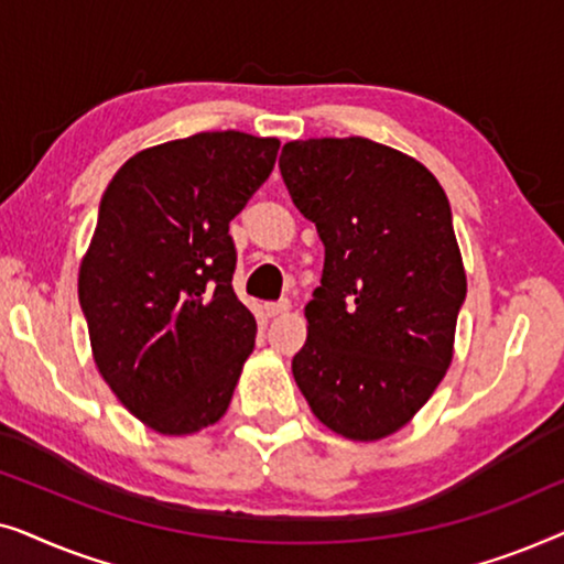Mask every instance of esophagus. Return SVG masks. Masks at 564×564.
I'll return each instance as SVG.
<instances>
[{"instance_id":"obj_1","label":"esophagus","mask_w":564,"mask_h":564,"mask_svg":"<svg viewBox=\"0 0 564 564\" xmlns=\"http://www.w3.org/2000/svg\"><path fill=\"white\" fill-rule=\"evenodd\" d=\"M290 300H280V303H267L264 305V313L269 315V318H276V315H284L290 311Z\"/></svg>"}]
</instances>
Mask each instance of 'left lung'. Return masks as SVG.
I'll return each mask as SVG.
<instances>
[{
    "instance_id": "left-lung-1",
    "label": "left lung",
    "mask_w": 564,
    "mask_h": 564,
    "mask_svg": "<svg viewBox=\"0 0 564 564\" xmlns=\"http://www.w3.org/2000/svg\"><path fill=\"white\" fill-rule=\"evenodd\" d=\"M280 172L326 246L292 375L323 426L380 442L452 365L467 274L449 199L421 161L359 135L284 143Z\"/></svg>"
}]
</instances>
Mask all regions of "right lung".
<instances>
[{"mask_svg":"<svg viewBox=\"0 0 564 564\" xmlns=\"http://www.w3.org/2000/svg\"><path fill=\"white\" fill-rule=\"evenodd\" d=\"M276 151V138L197 133L138 151L107 184L79 303L99 375L156 434L218 423L253 351L257 321L230 284L228 223Z\"/></svg>","mask_w":564,"mask_h":564,"instance_id":"obj_1","label":"right lung"}]
</instances>
